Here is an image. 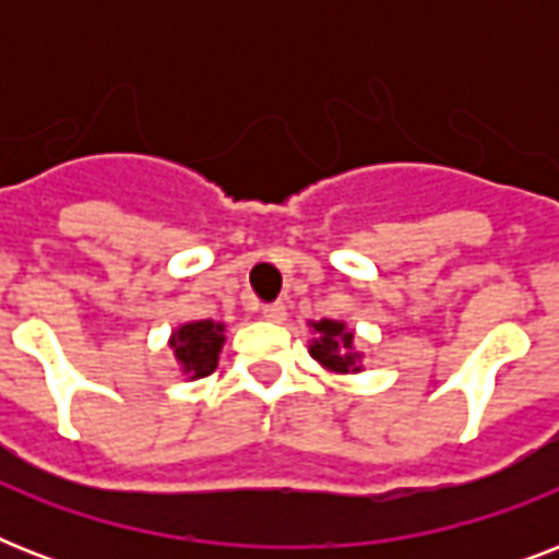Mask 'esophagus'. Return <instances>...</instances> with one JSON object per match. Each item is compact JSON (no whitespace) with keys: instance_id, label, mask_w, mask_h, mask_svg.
Instances as JSON below:
<instances>
[{"instance_id":"esophagus-1","label":"esophagus","mask_w":559,"mask_h":559,"mask_svg":"<svg viewBox=\"0 0 559 559\" xmlns=\"http://www.w3.org/2000/svg\"><path fill=\"white\" fill-rule=\"evenodd\" d=\"M261 316H263V319H266V322L281 324V322H284V319H287V307L281 305V301H275V305L261 307Z\"/></svg>"}]
</instances>
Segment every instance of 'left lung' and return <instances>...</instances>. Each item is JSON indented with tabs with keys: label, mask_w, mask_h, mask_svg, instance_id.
<instances>
[{
	"label": "left lung",
	"mask_w": 559,
	"mask_h": 559,
	"mask_svg": "<svg viewBox=\"0 0 559 559\" xmlns=\"http://www.w3.org/2000/svg\"><path fill=\"white\" fill-rule=\"evenodd\" d=\"M310 324V357L328 373H359L366 354L354 345V331L340 319H322Z\"/></svg>",
	"instance_id": "left-lung-1"
}]
</instances>
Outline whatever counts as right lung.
Returning a JSON list of instances; mask_svg holds the SVG:
<instances>
[{"mask_svg": "<svg viewBox=\"0 0 559 559\" xmlns=\"http://www.w3.org/2000/svg\"><path fill=\"white\" fill-rule=\"evenodd\" d=\"M179 373L186 380L209 377L219 362V350L226 345V324L211 322V319H193L179 324L168 340Z\"/></svg>", "mask_w": 559, "mask_h": 559, "instance_id": "add662e5", "label": "right lung"}]
</instances>
